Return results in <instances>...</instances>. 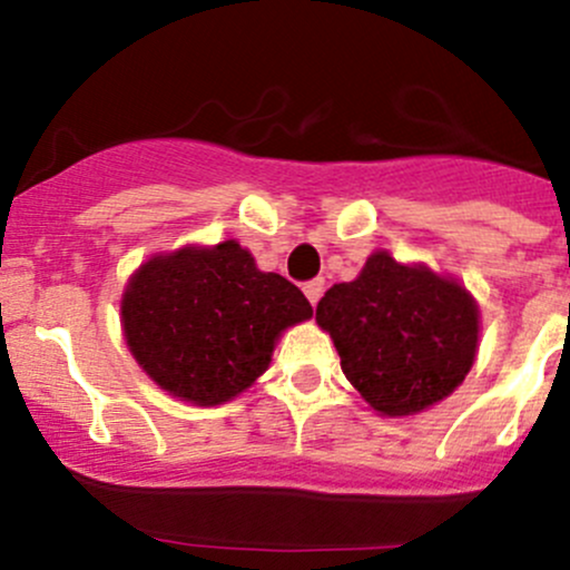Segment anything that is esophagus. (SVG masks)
Here are the masks:
<instances>
[{
  "mask_svg": "<svg viewBox=\"0 0 570 570\" xmlns=\"http://www.w3.org/2000/svg\"><path fill=\"white\" fill-rule=\"evenodd\" d=\"M303 292H305V297L311 299V305H318V299H322V294H324V278L307 281V284L303 286Z\"/></svg>",
  "mask_w": 570,
  "mask_h": 570,
  "instance_id": "1",
  "label": "esophagus"
}]
</instances>
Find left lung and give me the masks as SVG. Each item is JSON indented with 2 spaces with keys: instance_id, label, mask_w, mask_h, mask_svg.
Here are the masks:
<instances>
[{
  "instance_id": "1",
  "label": "left lung",
  "mask_w": 570,
  "mask_h": 570,
  "mask_svg": "<svg viewBox=\"0 0 570 570\" xmlns=\"http://www.w3.org/2000/svg\"><path fill=\"white\" fill-rule=\"evenodd\" d=\"M340 367L383 415H415L450 396L472 370L480 337L474 297L426 265L375 252L356 281L335 284L316 307Z\"/></svg>"
}]
</instances>
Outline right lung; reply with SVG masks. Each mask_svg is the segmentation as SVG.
<instances>
[{"label": "right lung", "mask_w": 570, "mask_h": 570, "mask_svg": "<svg viewBox=\"0 0 570 570\" xmlns=\"http://www.w3.org/2000/svg\"><path fill=\"white\" fill-rule=\"evenodd\" d=\"M122 330L141 370L168 394L214 407L267 370L286 326L313 307L278 273H263L238 240L158 254L122 294Z\"/></svg>", "instance_id": "right-lung-1"}]
</instances>
